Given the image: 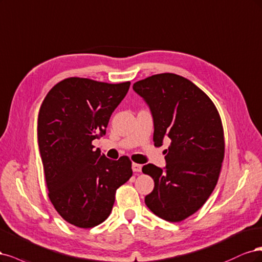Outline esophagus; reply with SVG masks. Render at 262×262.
Masks as SVG:
<instances>
[{"instance_id":"34e87169","label":"esophagus","mask_w":262,"mask_h":262,"mask_svg":"<svg viewBox=\"0 0 262 262\" xmlns=\"http://www.w3.org/2000/svg\"><path fill=\"white\" fill-rule=\"evenodd\" d=\"M132 168L134 172H141V168H142V165L141 164H138V163H133L132 165Z\"/></svg>"}]
</instances>
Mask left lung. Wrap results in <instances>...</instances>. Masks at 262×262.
I'll return each mask as SVG.
<instances>
[{
	"label": "left lung",
	"mask_w": 262,
	"mask_h": 262,
	"mask_svg": "<svg viewBox=\"0 0 262 262\" xmlns=\"http://www.w3.org/2000/svg\"><path fill=\"white\" fill-rule=\"evenodd\" d=\"M154 117L155 146L164 137L166 165H143L155 181L147 207L168 222H181L198 211L213 191L224 159L220 114L211 99L190 80L163 73L134 83Z\"/></svg>",
	"instance_id": "1"
}]
</instances>
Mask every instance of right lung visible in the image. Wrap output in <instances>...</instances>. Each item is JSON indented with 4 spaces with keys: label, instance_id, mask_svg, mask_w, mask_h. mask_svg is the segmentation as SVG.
Segmentation results:
<instances>
[{
    "label": "right lung",
    "instance_id": "obj_1",
    "mask_svg": "<svg viewBox=\"0 0 262 262\" xmlns=\"http://www.w3.org/2000/svg\"><path fill=\"white\" fill-rule=\"evenodd\" d=\"M130 82L107 83L66 78L48 92L38 115V145L46 183L57 213L66 222L90 229L105 221L116 189L132 175V161H117L94 150Z\"/></svg>",
    "mask_w": 262,
    "mask_h": 262
}]
</instances>
